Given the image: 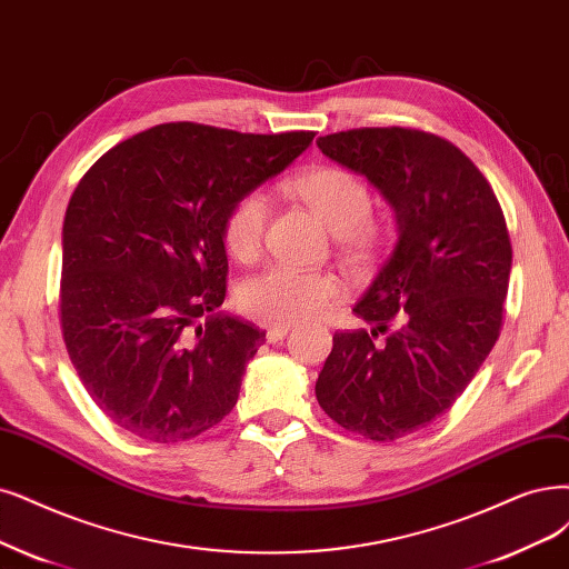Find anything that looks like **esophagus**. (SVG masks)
Masks as SVG:
<instances>
[{
  "instance_id": "obj_1",
  "label": "esophagus",
  "mask_w": 569,
  "mask_h": 569,
  "mask_svg": "<svg viewBox=\"0 0 569 569\" xmlns=\"http://www.w3.org/2000/svg\"><path fill=\"white\" fill-rule=\"evenodd\" d=\"M290 326H269L267 328V342H279L288 335Z\"/></svg>"
}]
</instances>
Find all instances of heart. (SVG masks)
I'll return each instance as SVG.
<instances>
[{
  "label": "heart",
  "mask_w": 569,
  "mask_h": 569,
  "mask_svg": "<svg viewBox=\"0 0 569 569\" xmlns=\"http://www.w3.org/2000/svg\"><path fill=\"white\" fill-rule=\"evenodd\" d=\"M326 227L338 237L351 260H366L385 243V224L370 216L368 184L347 168L313 166L288 182ZM269 197L250 189L231 201L222 220V243L231 258L250 264L260 258L269 220ZM342 283L330 271L271 267L239 288V307L250 319L271 326H292L321 319L340 305Z\"/></svg>",
  "instance_id": "obj_1"
}]
</instances>
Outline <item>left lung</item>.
Masks as SVG:
<instances>
[{
  "instance_id": "left-lung-1",
  "label": "left lung",
  "mask_w": 569,
  "mask_h": 569,
  "mask_svg": "<svg viewBox=\"0 0 569 569\" xmlns=\"http://www.w3.org/2000/svg\"><path fill=\"white\" fill-rule=\"evenodd\" d=\"M317 144L366 176L396 213L393 252L353 307L372 328L335 332L317 380L330 419L387 443L448 412L492 351L509 290V229L486 176L446 138L389 126Z\"/></svg>"
}]
</instances>
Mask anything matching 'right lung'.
Returning a JSON list of instances; mask_svg holds the SVG:
<instances>
[{
	"mask_svg": "<svg viewBox=\"0 0 569 569\" xmlns=\"http://www.w3.org/2000/svg\"><path fill=\"white\" fill-rule=\"evenodd\" d=\"M311 140L159 123L79 180L62 222L60 328L81 385L123 431L178 443L237 406L264 330L218 309L222 220Z\"/></svg>",
	"mask_w": 569,
	"mask_h": 569,
	"instance_id": "obj_1",
	"label": "right lung"
}]
</instances>
